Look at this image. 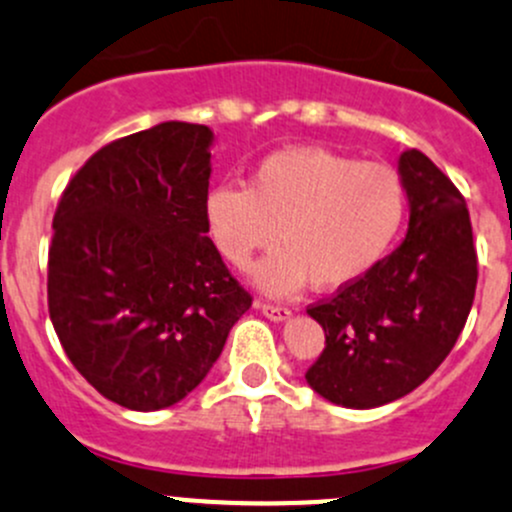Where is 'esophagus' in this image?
Wrapping results in <instances>:
<instances>
[{
  "mask_svg": "<svg viewBox=\"0 0 512 512\" xmlns=\"http://www.w3.org/2000/svg\"><path fill=\"white\" fill-rule=\"evenodd\" d=\"M257 307H260L262 314H265L267 319H272V322H287V319L292 317V312H289L287 307H280V304H257Z\"/></svg>",
  "mask_w": 512,
  "mask_h": 512,
  "instance_id": "esophagus-1",
  "label": "esophagus"
}]
</instances>
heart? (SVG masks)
<instances>
[{"label":"heart","mask_w":512,"mask_h":512,"mask_svg":"<svg viewBox=\"0 0 512 512\" xmlns=\"http://www.w3.org/2000/svg\"><path fill=\"white\" fill-rule=\"evenodd\" d=\"M404 218L406 190L394 168L314 146L272 153L247 188L218 183L203 200L205 230L230 265L245 267L277 230L282 247L250 272L275 297L309 282L319 292L354 287L389 255Z\"/></svg>","instance_id":"b5f03b06"}]
</instances>
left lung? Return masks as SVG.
<instances>
[{
	"label": "left lung",
	"mask_w": 512,
	"mask_h": 512,
	"mask_svg": "<svg viewBox=\"0 0 512 512\" xmlns=\"http://www.w3.org/2000/svg\"><path fill=\"white\" fill-rule=\"evenodd\" d=\"M409 230L354 287L307 309L327 347L304 374L312 391L347 409L411 394L451 354L476 297L471 218L456 185L409 148L399 156Z\"/></svg>",
	"instance_id": "obj_1"
}]
</instances>
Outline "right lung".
Masks as SVG:
<instances>
[{
    "label": "right lung",
    "mask_w": 512,
    "mask_h": 512,
    "mask_svg": "<svg viewBox=\"0 0 512 512\" xmlns=\"http://www.w3.org/2000/svg\"><path fill=\"white\" fill-rule=\"evenodd\" d=\"M213 141L185 121L118 138L56 208L51 324L79 374L131 411L183 401L252 304L205 230Z\"/></svg>",
    "instance_id": "obj_1"
}]
</instances>
